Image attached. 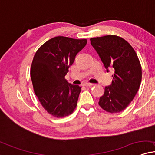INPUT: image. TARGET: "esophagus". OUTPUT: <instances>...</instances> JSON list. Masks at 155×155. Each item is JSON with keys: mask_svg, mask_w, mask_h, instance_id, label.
I'll list each match as a JSON object with an SVG mask.
<instances>
[{"mask_svg": "<svg viewBox=\"0 0 155 155\" xmlns=\"http://www.w3.org/2000/svg\"><path fill=\"white\" fill-rule=\"evenodd\" d=\"M93 85V83H83V86H85V87L92 86Z\"/></svg>", "mask_w": 155, "mask_h": 155, "instance_id": "esophagus-1", "label": "esophagus"}]
</instances>
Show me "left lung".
<instances>
[{"label":"left lung","instance_id":"obj_1","mask_svg":"<svg viewBox=\"0 0 155 155\" xmlns=\"http://www.w3.org/2000/svg\"><path fill=\"white\" fill-rule=\"evenodd\" d=\"M105 68L114 69L112 83L105 87L98 104L106 111L115 114L125 109L132 101L142 81V67L133 47L116 35L91 39Z\"/></svg>","mask_w":155,"mask_h":155}]
</instances>
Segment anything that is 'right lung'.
I'll return each mask as SVG.
<instances>
[{
    "mask_svg": "<svg viewBox=\"0 0 155 155\" xmlns=\"http://www.w3.org/2000/svg\"><path fill=\"white\" fill-rule=\"evenodd\" d=\"M86 44L87 39L56 37L43 44L35 53L30 71L34 93L54 117L70 115L77 106L81 87L68 83L64 76Z\"/></svg>",
    "mask_w": 155,
    "mask_h": 155,
    "instance_id": "1",
    "label": "right lung"
}]
</instances>
